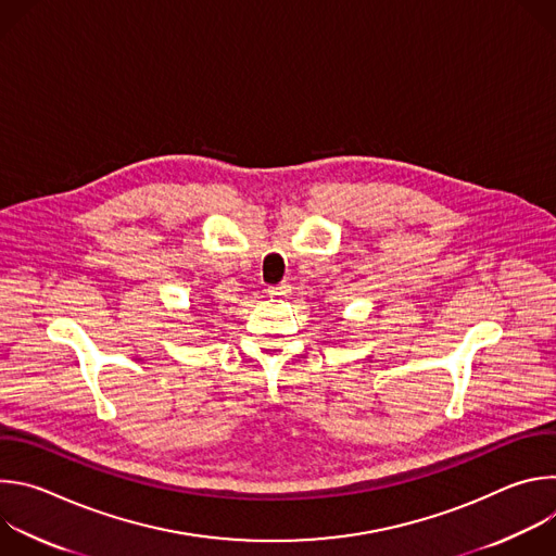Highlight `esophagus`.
<instances>
[{
    "mask_svg": "<svg viewBox=\"0 0 556 556\" xmlns=\"http://www.w3.org/2000/svg\"><path fill=\"white\" fill-rule=\"evenodd\" d=\"M288 292H290V283H286V281H283V283H277V286H270V288H268V294H270V296H277V299L286 296Z\"/></svg>",
    "mask_w": 556,
    "mask_h": 556,
    "instance_id": "esophagus-1",
    "label": "esophagus"
}]
</instances>
